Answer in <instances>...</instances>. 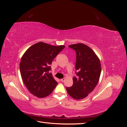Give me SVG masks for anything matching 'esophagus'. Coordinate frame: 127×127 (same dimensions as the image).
Returning <instances> with one entry per match:
<instances>
[{"mask_svg":"<svg viewBox=\"0 0 127 127\" xmlns=\"http://www.w3.org/2000/svg\"><path fill=\"white\" fill-rule=\"evenodd\" d=\"M64 81H65V78H62V79H61V82H64Z\"/></svg>","mask_w":127,"mask_h":127,"instance_id":"obj_1","label":"esophagus"}]
</instances>
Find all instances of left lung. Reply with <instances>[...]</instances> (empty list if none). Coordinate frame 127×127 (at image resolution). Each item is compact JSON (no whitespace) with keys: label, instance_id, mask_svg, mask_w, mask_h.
Wrapping results in <instances>:
<instances>
[{"label":"left lung","instance_id":"8db88e82","mask_svg":"<svg viewBox=\"0 0 127 127\" xmlns=\"http://www.w3.org/2000/svg\"><path fill=\"white\" fill-rule=\"evenodd\" d=\"M69 47L76 51L75 68L77 72L72 78L73 85L66 89L72 98L83 99L92 92L98 83L101 72V63L93 50L85 44H72Z\"/></svg>","mask_w":127,"mask_h":127}]
</instances>
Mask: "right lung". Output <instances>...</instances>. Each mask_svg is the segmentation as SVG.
<instances>
[{"instance_id":"add662e5","label":"right lung","mask_w":127,"mask_h":127,"mask_svg":"<svg viewBox=\"0 0 127 127\" xmlns=\"http://www.w3.org/2000/svg\"><path fill=\"white\" fill-rule=\"evenodd\" d=\"M65 48L39 42L30 47L23 55L20 63L23 81L28 90L38 98L49 96L57 82L51 73L52 61Z\"/></svg>"}]
</instances>
